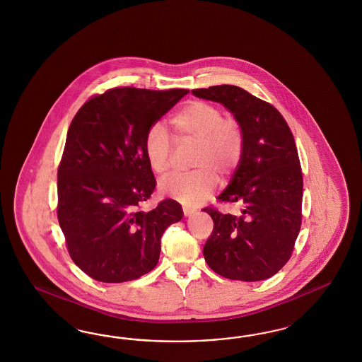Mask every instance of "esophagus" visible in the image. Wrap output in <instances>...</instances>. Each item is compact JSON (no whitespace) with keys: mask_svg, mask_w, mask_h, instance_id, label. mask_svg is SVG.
I'll list each match as a JSON object with an SVG mask.
<instances>
[{"mask_svg":"<svg viewBox=\"0 0 362 362\" xmlns=\"http://www.w3.org/2000/svg\"><path fill=\"white\" fill-rule=\"evenodd\" d=\"M195 212V209H189V207H183V214H185V216H189V215H192Z\"/></svg>","mask_w":362,"mask_h":362,"instance_id":"34e87169","label":"esophagus"}]
</instances>
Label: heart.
I'll return each mask as SVG.
<instances>
[{
	"instance_id": "obj_1",
	"label": "heart",
	"mask_w": 362,
	"mask_h": 362,
	"mask_svg": "<svg viewBox=\"0 0 362 362\" xmlns=\"http://www.w3.org/2000/svg\"><path fill=\"white\" fill-rule=\"evenodd\" d=\"M176 143H195L192 165L197 170L165 176L159 189L165 197L185 204H197L218 186V174L228 177L239 167L244 153V132L240 122L224 117L219 106L195 99L170 118ZM144 156L155 174H165L171 167L174 146L162 124H153L144 136Z\"/></svg>"
}]
</instances>
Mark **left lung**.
I'll list each match as a JSON object with an SVG mask.
<instances>
[{"label": "left lung", "instance_id": "obj_1", "mask_svg": "<svg viewBox=\"0 0 362 362\" xmlns=\"http://www.w3.org/2000/svg\"><path fill=\"white\" fill-rule=\"evenodd\" d=\"M192 94L223 103L245 138L240 165L218 197L221 203H238L240 212L203 209L214 220L204 259L226 279L265 280L288 263L301 228L303 173L293 134L274 105L244 88L220 85Z\"/></svg>", "mask_w": 362, "mask_h": 362}]
</instances>
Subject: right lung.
Instances as JSON below:
<instances>
[{
  "instance_id": "right-lung-1",
  "label": "right lung",
  "mask_w": 362,
  "mask_h": 362,
  "mask_svg": "<svg viewBox=\"0 0 362 362\" xmlns=\"http://www.w3.org/2000/svg\"><path fill=\"white\" fill-rule=\"evenodd\" d=\"M187 93L109 88L70 123L57 173V216L71 260L97 281L124 283L153 271L163 232L183 216L173 199L143 211L156 186L143 143Z\"/></svg>"
}]
</instances>
